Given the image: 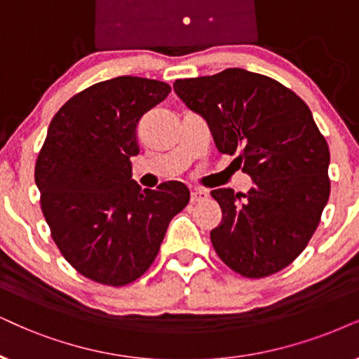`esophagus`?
Here are the masks:
<instances>
[{"instance_id": "obj_1", "label": "esophagus", "mask_w": 359, "mask_h": 359, "mask_svg": "<svg viewBox=\"0 0 359 359\" xmlns=\"http://www.w3.org/2000/svg\"><path fill=\"white\" fill-rule=\"evenodd\" d=\"M207 197H208V190H205V189H194L192 192H190V201L192 202L205 201Z\"/></svg>"}]
</instances>
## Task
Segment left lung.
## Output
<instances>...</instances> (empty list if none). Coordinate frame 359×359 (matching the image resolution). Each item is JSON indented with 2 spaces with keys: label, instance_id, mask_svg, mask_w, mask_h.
Segmentation results:
<instances>
[{
  "label": "left lung",
  "instance_id": "1",
  "mask_svg": "<svg viewBox=\"0 0 359 359\" xmlns=\"http://www.w3.org/2000/svg\"><path fill=\"white\" fill-rule=\"evenodd\" d=\"M174 90L253 180L247 194L210 192L222 208L210 232L217 255L247 278L283 270L305 250L330 197V149L310 107L278 81L240 67L177 79Z\"/></svg>",
  "mask_w": 359,
  "mask_h": 359
}]
</instances>
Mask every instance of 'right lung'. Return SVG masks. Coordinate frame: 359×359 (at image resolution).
I'll use <instances>...</instances> for the list:
<instances>
[{
  "label": "right lung",
  "instance_id": "obj_1",
  "mask_svg": "<svg viewBox=\"0 0 359 359\" xmlns=\"http://www.w3.org/2000/svg\"><path fill=\"white\" fill-rule=\"evenodd\" d=\"M156 79L119 76L72 96L53 117L34 180L51 237L86 278L124 287L156 260L170 220L189 203L182 182L133 180L140 117L169 96Z\"/></svg>",
  "mask_w": 359,
  "mask_h": 359
}]
</instances>
